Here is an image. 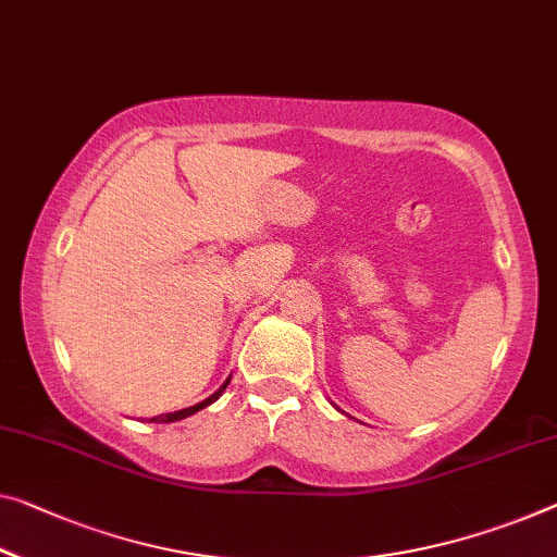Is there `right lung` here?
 <instances>
[{
    "instance_id": "add662e5",
    "label": "right lung",
    "mask_w": 557,
    "mask_h": 557,
    "mask_svg": "<svg viewBox=\"0 0 557 557\" xmlns=\"http://www.w3.org/2000/svg\"><path fill=\"white\" fill-rule=\"evenodd\" d=\"M228 381H231V379H226V381H224V386H219V391H213L209 398H203V400H201V404L189 406V408H182V410H174V413H161V416H153V418H151V423H176V421H182V418H189V416H194V413H199L201 408H207V406H211V404H213V400H219L221 393L226 391Z\"/></svg>"
}]
</instances>
